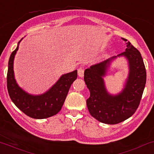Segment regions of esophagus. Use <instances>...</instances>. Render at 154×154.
Wrapping results in <instances>:
<instances>
[{"mask_svg":"<svg viewBox=\"0 0 154 154\" xmlns=\"http://www.w3.org/2000/svg\"><path fill=\"white\" fill-rule=\"evenodd\" d=\"M77 72H78V76L80 77H82L84 76V70L82 67H80L77 70Z\"/></svg>","mask_w":154,"mask_h":154,"instance_id":"1","label":"esophagus"}]
</instances>
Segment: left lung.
<instances>
[{
  "mask_svg": "<svg viewBox=\"0 0 154 154\" xmlns=\"http://www.w3.org/2000/svg\"><path fill=\"white\" fill-rule=\"evenodd\" d=\"M123 39L126 42L125 52L91 66L84 72V80L90 91V97L86 100L88 109L92 117L104 124H116L131 117L139 106L146 86V71L141 54L129 42ZM118 57L127 59L129 74L122 91L111 94L106 90L103 77Z\"/></svg>",
  "mask_w": 154,
  "mask_h": 154,
  "instance_id": "8db88e82",
  "label": "left lung"
}]
</instances>
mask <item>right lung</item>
I'll list each match as a JSON object with an SVG mask.
<instances>
[{"label": "right lung", "instance_id": "right-lung-1", "mask_svg": "<svg viewBox=\"0 0 154 154\" xmlns=\"http://www.w3.org/2000/svg\"><path fill=\"white\" fill-rule=\"evenodd\" d=\"M23 39V38H22ZM17 47L11 54L8 60L7 88L11 101L22 112L35 119L52 117L61 109L71 85L77 77V70L60 76L58 80L46 92L39 95L28 94L18 85L14 77V60L19 49Z\"/></svg>", "mask_w": 154, "mask_h": 154}]
</instances>
